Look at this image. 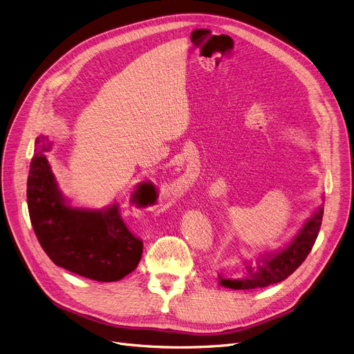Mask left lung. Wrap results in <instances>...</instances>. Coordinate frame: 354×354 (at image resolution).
<instances>
[{
	"label": "left lung",
	"instance_id": "left-lung-1",
	"mask_svg": "<svg viewBox=\"0 0 354 354\" xmlns=\"http://www.w3.org/2000/svg\"><path fill=\"white\" fill-rule=\"evenodd\" d=\"M322 220L323 205L319 207L313 217L303 225L299 234L284 250L277 254H268V257H263V260L253 267L247 266L245 276L239 280L220 277V284L234 290H250L267 287L286 280L290 274L296 272L311 252V248H313L320 232Z\"/></svg>",
	"mask_w": 354,
	"mask_h": 354
}]
</instances>
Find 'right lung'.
Returning a JSON list of instances; mask_svg holds the SVG:
<instances>
[{
    "mask_svg": "<svg viewBox=\"0 0 354 354\" xmlns=\"http://www.w3.org/2000/svg\"><path fill=\"white\" fill-rule=\"evenodd\" d=\"M50 147L37 138L27 180V204L34 233L57 266L97 281H117L140 263L142 240L124 223L118 204L101 212L73 209L64 203L46 157ZM151 184H141L136 198L149 204Z\"/></svg>",
    "mask_w": 354,
    "mask_h": 354,
    "instance_id": "obj_1",
    "label": "right lung"
}]
</instances>
